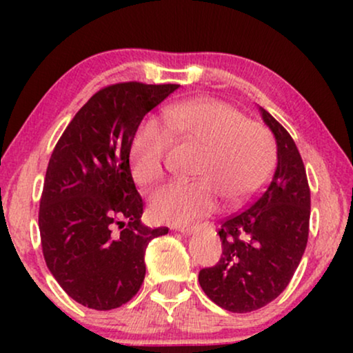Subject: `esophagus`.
Wrapping results in <instances>:
<instances>
[{
	"label": "esophagus",
	"mask_w": 353,
	"mask_h": 353,
	"mask_svg": "<svg viewBox=\"0 0 353 353\" xmlns=\"http://www.w3.org/2000/svg\"><path fill=\"white\" fill-rule=\"evenodd\" d=\"M196 228H197L196 225H175L173 226V230H178V231H181V233H186V234L192 233Z\"/></svg>",
	"instance_id": "obj_1"
}]
</instances>
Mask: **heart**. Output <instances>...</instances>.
<instances>
[{
  "mask_svg": "<svg viewBox=\"0 0 353 353\" xmlns=\"http://www.w3.org/2000/svg\"><path fill=\"white\" fill-rule=\"evenodd\" d=\"M156 120L139 125L130 148L133 178L151 186L163 176L173 138L199 148L188 183H170L154 192L151 215L159 221H190L209 214L216 194L239 204L260 190L272 173L274 148L262 125L248 122L233 105L216 99H196L173 105Z\"/></svg>",
  "mask_w": 353,
  "mask_h": 353,
  "instance_id": "1",
  "label": "heart"
}]
</instances>
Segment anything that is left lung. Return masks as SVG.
Instances as JSON below:
<instances>
[{
    "mask_svg": "<svg viewBox=\"0 0 353 353\" xmlns=\"http://www.w3.org/2000/svg\"><path fill=\"white\" fill-rule=\"evenodd\" d=\"M259 110L276 141V168L252 204L221 221L223 254L215 267L199 272L205 296L234 313L274 301L291 281L308 239L310 190L302 157L283 125Z\"/></svg>",
    "mask_w": 353,
    "mask_h": 353,
    "instance_id": "obj_1",
    "label": "left lung"
}]
</instances>
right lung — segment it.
<instances>
[{"instance_id":"right-lung-1","label":"right lung","mask_w":353,"mask_h":353,"mask_svg":"<svg viewBox=\"0 0 353 353\" xmlns=\"http://www.w3.org/2000/svg\"><path fill=\"white\" fill-rule=\"evenodd\" d=\"M176 88L105 86L75 114L51 154L38 214L43 255L59 286L93 310H112L139 291L149 241L168 233L141 223L130 148L144 115Z\"/></svg>"}]
</instances>
